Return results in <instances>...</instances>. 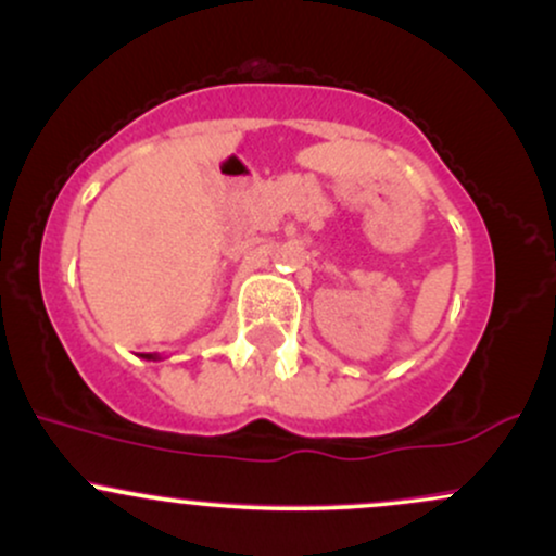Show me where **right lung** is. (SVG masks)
<instances>
[{
    "instance_id": "right-lung-1",
    "label": "right lung",
    "mask_w": 556,
    "mask_h": 556,
    "mask_svg": "<svg viewBox=\"0 0 556 556\" xmlns=\"http://www.w3.org/2000/svg\"><path fill=\"white\" fill-rule=\"evenodd\" d=\"M142 358H148V362H157L161 356H157V353H142Z\"/></svg>"
}]
</instances>
